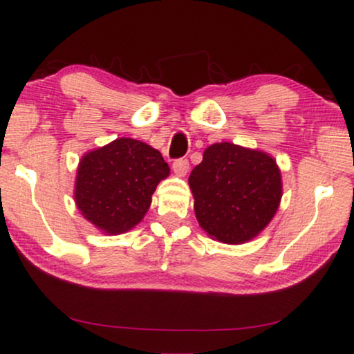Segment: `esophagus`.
Returning a JSON list of instances; mask_svg holds the SVG:
<instances>
[{"label": "esophagus", "instance_id": "34e87169", "mask_svg": "<svg viewBox=\"0 0 354 354\" xmlns=\"http://www.w3.org/2000/svg\"><path fill=\"white\" fill-rule=\"evenodd\" d=\"M187 169H189V162H187V158H176L173 162V171L176 173L178 176H185Z\"/></svg>", "mask_w": 354, "mask_h": 354}]
</instances>
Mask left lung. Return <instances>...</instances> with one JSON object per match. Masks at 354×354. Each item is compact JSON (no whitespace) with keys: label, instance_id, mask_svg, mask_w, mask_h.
<instances>
[{"label":"left lung","instance_id":"obj_1","mask_svg":"<svg viewBox=\"0 0 354 354\" xmlns=\"http://www.w3.org/2000/svg\"><path fill=\"white\" fill-rule=\"evenodd\" d=\"M197 221L212 238L239 244L257 236L281 199V176L270 155L221 142L205 149L191 171Z\"/></svg>","mask_w":354,"mask_h":354}]
</instances>
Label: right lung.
<instances>
[{"instance_id": "obj_1", "label": "right lung", "mask_w": 354, "mask_h": 354, "mask_svg": "<svg viewBox=\"0 0 354 354\" xmlns=\"http://www.w3.org/2000/svg\"><path fill=\"white\" fill-rule=\"evenodd\" d=\"M168 174L158 150L136 139H116L81 160L75 204L97 228L124 233L144 218L155 187Z\"/></svg>"}]
</instances>
